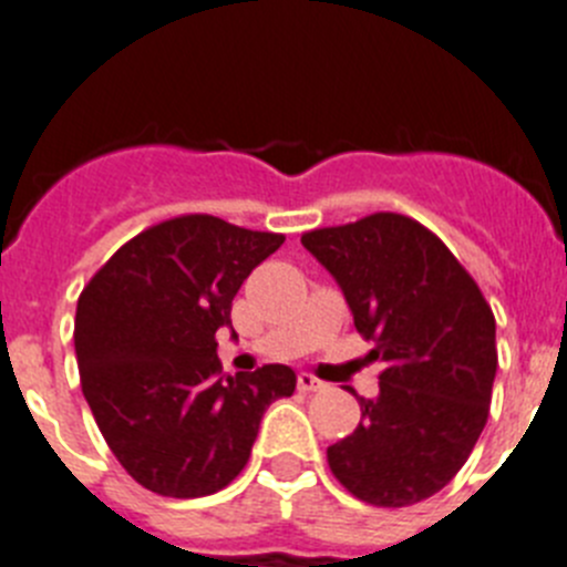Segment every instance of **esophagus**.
<instances>
[{
	"label": "esophagus",
	"mask_w": 567,
	"mask_h": 567,
	"mask_svg": "<svg viewBox=\"0 0 567 567\" xmlns=\"http://www.w3.org/2000/svg\"><path fill=\"white\" fill-rule=\"evenodd\" d=\"M298 389L300 392H320V389H323V380H318L315 374H309V372H300Z\"/></svg>",
	"instance_id": "obj_1"
}]
</instances>
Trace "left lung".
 <instances>
[{
  "instance_id": "left-lung-1",
  "label": "left lung",
  "mask_w": 567,
  "mask_h": 567,
  "mask_svg": "<svg viewBox=\"0 0 567 567\" xmlns=\"http://www.w3.org/2000/svg\"><path fill=\"white\" fill-rule=\"evenodd\" d=\"M334 275L354 329L383 360L380 394L358 398L349 437L327 460L352 497L378 508L429 499L454 480L485 429L497 323L477 280L423 224L374 213L300 235Z\"/></svg>"
}]
</instances>
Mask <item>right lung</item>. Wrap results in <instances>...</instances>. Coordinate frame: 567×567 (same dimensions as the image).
Segmentation results:
<instances>
[{
  "mask_svg": "<svg viewBox=\"0 0 567 567\" xmlns=\"http://www.w3.org/2000/svg\"><path fill=\"white\" fill-rule=\"evenodd\" d=\"M284 244L215 215L153 224L90 278L76 307L82 392L110 452L153 494L207 497L247 465L267 405L295 392L289 365L224 374L215 332Z\"/></svg>",
  "mask_w": 567,
  "mask_h": 567,
  "instance_id": "add662e5",
  "label": "right lung"
}]
</instances>
